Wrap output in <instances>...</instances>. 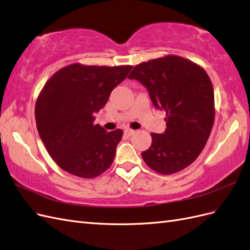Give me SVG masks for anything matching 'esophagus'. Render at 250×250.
I'll return each mask as SVG.
<instances>
[{"instance_id": "obj_1", "label": "esophagus", "mask_w": 250, "mask_h": 250, "mask_svg": "<svg viewBox=\"0 0 250 250\" xmlns=\"http://www.w3.org/2000/svg\"><path fill=\"white\" fill-rule=\"evenodd\" d=\"M124 133L126 137H131V135H133L135 133V130H132V129H125L124 130Z\"/></svg>"}]
</instances>
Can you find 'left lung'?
I'll return each instance as SVG.
<instances>
[{"instance_id": "obj_1", "label": "left lung", "mask_w": 250, "mask_h": 250, "mask_svg": "<svg viewBox=\"0 0 250 250\" xmlns=\"http://www.w3.org/2000/svg\"><path fill=\"white\" fill-rule=\"evenodd\" d=\"M129 79L141 82L155 108L166 112L164 133L142 157L152 170L169 175L190 166L208 142L215 120L214 88L207 72L186 58L168 55L134 66Z\"/></svg>"}]
</instances>
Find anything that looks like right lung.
<instances>
[{
  "label": "right lung",
  "instance_id": "obj_1",
  "mask_svg": "<svg viewBox=\"0 0 250 250\" xmlns=\"http://www.w3.org/2000/svg\"><path fill=\"white\" fill-rule=\"evenodd\" d=\"M131 65L70 64L47 81L37 98L35 121L49 154L62 170L94 178L113 162L123 130L107 132L94 124V113L105 106L112 89Z\"/></svg>",
  "mask_w": 250,
  "mask_h": 250
}]
</instances>
